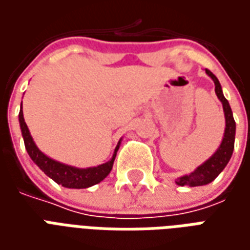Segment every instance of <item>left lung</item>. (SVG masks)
Returning <instances> with one entry per match:
<instances>
[{"mask_svg":"<svg viewBox=\"0 0 250 250\" xmlns=\"http://www.w3.org/2000/svg\"><path fill=\"white\" fill-rule=\"evenodd\" d=\"M206 73L214 82L215 95H217V98L220 99V102L222 103V108H224V114H225L224 138H222V142H221L218 148L215 150L214 154L209 159H206L202 165H199L198 167L190 174H186V175H182V177L175 179V184L178 185V186L194 188V186H204V185L213 182L220 175L221 171L226 167V165L230 161L233 150H234L236 122H234V118H233L230 105H229V102L224 96V92H222V88H221L218 79L209 69H206Z\"/></svg>","mask_w":250,"mask_h":250,"instance_id":"obj_1","label":"left lung"}]
</instances>
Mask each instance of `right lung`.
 <instances>
[{
  "label": "right lung",
  "mask_w": 250,
  "mask_h": 250,
  "mask_svg": "<svg viewBox=\"0 0 250 250\" xmlns=\"http://www.w3.org/2000/svg\"><path fill=\"white\" fill-rule=\"evenodd\" d=\"M19 122L21 134H22V138H24L25 148L29 154L30 159L40 167V170L44 171V174H46L49 178L53 179L56 184L62 185V186L68 188H87L93 186V185L99 184V182H102L108 175L109 171L112 170L116 152L119 150L120 143H122V138H120V141L118 142V145L115 147L112 158L109 159L108 162L99 165V166H93V167L79 168L52 159L36 146L35 141L30 135L29 128H28V125H26L24 120L22 102H21V109H20L19 114Z\"/></svg>",
  "instance_id": "obj_1"
}]
</instances>
